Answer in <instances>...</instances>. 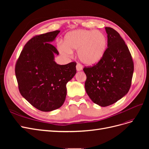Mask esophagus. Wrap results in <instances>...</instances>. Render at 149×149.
<instances>
[{"label":"esophagus","instance_id":"34e87169","mask_svg":"<svg viewBox=\"0 0 149 149\" xmlns=\"http://www.w3.org/2000/svg\"><path fill=\"white\" fill-rule=\"evenodd\" d=\"M83 69V67H82V65H80L79 63H78L77 65H76V70H77L78 71H81Z\"/></svg>","mask_w":149,"mask_h":149}]
</instances>
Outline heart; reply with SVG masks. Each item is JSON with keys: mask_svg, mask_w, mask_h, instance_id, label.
Segmentation results:
<instances>
[{"mask_svg": "<svg viewBox=\"0 0 149 149\" xmlns=\"http://www.w3.org/2000/svg\"><path fill=\"white\" fill-rule=\"evenodd\" d=\"M107 47V38L99 30H76L68 33L64 38V45H60V52L70 55L78 49V57L84 65L91 66L100 61Z\"/></svg>", "mask_w": 149, "mask_h": 149, "instance_id": "b5f03b06", "label": "heart"}]
</instances>
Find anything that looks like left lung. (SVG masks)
<instances>
[{
	"mask_svg": "<svg viewBox=\"0 0 149 149\" xmlns=\"http://www.w3.org/2000/svg\"><path fill=\"white\" fill-rule=\"evenodd\" d=\"M107 48L102 59L93 66L84 67L85 89L96 104L106 107L124 97L129 91L134 62L129 49L119 33L105 27Z\"/></svg>",
	"mask_w": 149,
	"mask_h": 149,
	"instance_id": "8db88e82",
	"label": "left lung"
}]
</instances>
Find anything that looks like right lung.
I'll list each match as a JSON object with an SVG mask.
<instances>
[{
  "label": "right lung",
  "instance_id": "add662e5",
  "mask_svg": "<svg viewBox=\"0 0 149 149\" xmlns=\"http://www.w3.org/2000/svg\"><path fill=\"white\" fill-rule=\"evenodd\" d=\"M60 31L31 38L22 50L15 68L21 95L44 112L55 110L63 104L66 84L76 73V63L60 65L54 61V55L59 53L50 42Z\"/></svg>",
  "mask_w": 149,
  "mask_h": 149
}]
</instances>
